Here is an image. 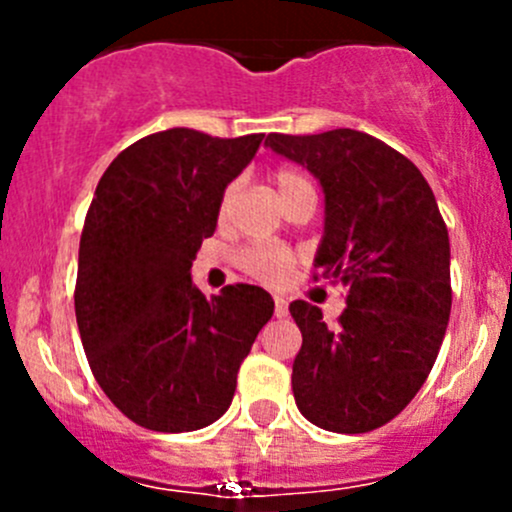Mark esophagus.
<instances>
[{
	"label": "esophagus",
	"instance_id": "1",
	"mask_svg": "<svg viewBox=\"0 0 512 512\" xmlns=\"http://www.w3.org/2000/svg\"><path fill=\"white\" fill-rule=\"evenodd\" d=\"M287 314H289L287 299L285 297H275V317L282 319V317H287Z\"/></svg>",
	"mask_w": 512,
	"mask_h": 512
}]
</instances>
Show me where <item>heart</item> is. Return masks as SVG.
<instances>
[{"label":"heart","mask_w":512,"mask_h":512,"mask_svg":"<svg viewBox=\"0 0 512 512\" xmlns=\"http://www.w3.org/2000/svg\"><path fill=\"white\" fill-rule=\"evenodd\" d=\"M272 183H275L277 195H280L282 200H287L289 195L299 193V190L312 188L307 175H302L299 170H292V168L275 170ZM235 190H237L235 183L225 188L223 200H220V213L223 215L227 213V208H230L232 198H235ZM237 262H240L242 270L250 272V275L257 277V280L267 282V285H280V282L287 280L289 267H292V255H289L285 247L257 245V247H247V250H242L240 257H237Z\"/></svg>","instance_id":"b5f03b06"}]
</instances>
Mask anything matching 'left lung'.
Here are the masks:
<instances>
[{"mask_svg": "<svg viewBox=\"0 0 512 512\" xmlns=\"http://www.w3.org/2000/svg\"><path fill=\"white\" fill-rule=\"evenodd\" d=\"M265 146L322 185L314 267L347 287L337 327L314 304H289L302 332L297 409L324 431H374L406 409L441 349L451 317L446 223L421 170L369 133H270Z\"/></svg>", "mask_w": 512, "mask_h": 512, "instance_id": "left-lung-1", "label": "left lung"}]
</instances>
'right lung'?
Returning <instances> with one entry per match:
<instances>
[{"label":"right lung","instance_id":"1","mask_svg":"<svg viewBox=\"0 0 512 512\" xmlns=\"http://www.w3.org/2000/svg\"><path fill=\"white\" fill-rule=\"evenodd\" d=\"M262 138L170 128L118 153L98 180L79 245L76 324L98 386L138 426L183 433L218 421L275 312L262 287L205 297L190 277L225 188Z\"/></svg>","mask_w":512,"mask_h":512}]
</instances>
